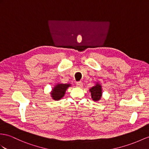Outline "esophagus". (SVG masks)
<instances>
[{
  "mask_svg": "<svg viewBox=\"0 0 149 149\" xmlns=\"http://www.w3.org/2000/svg\"><path fill=\"white\" fill-rule=\"evenodd\" d=\"M77 86L78 87H79V88H81L83 86V83L81 81H78L77 83Z\"/></svg>",
  "mask_w": 149,
  "mask_h": 149,
  "instance_id": "esophagus-1",
  "label": "esophagus"
}]
</instances>
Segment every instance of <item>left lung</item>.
<instances>
[{"label":"left lung","mask_w":149,"mask_h":149,"mask_svg":"<svg viewBox=\"0 0 149 149\" xmlns=\"http://www.w3.org/2000/svg\"><path fill=\"white\" fill-rule=\"evenodd\" d=\"M91 97L94 102L99 101L102 97V87L99 81H95V85L89 90Z\"/></svg>","instance_id":"left-lung-1"}]
</instances>
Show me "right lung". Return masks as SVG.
<instances>
[{
    "mask_svg": "<svg viewBox=\"0 0 149 149\" xmlns=\"http://www.w3.org/2000/svg\"><path fill=\"white\" fill-rule=\"evenodd\" d=\"M71 86V84L70 83H57L50 92V97L54 100L58 101L61 100L64 96L66 90Z\"/></svg>",
    "mask_w": 149,
    "mask_h": 149,
    "instance_id": "add662e5",
    "label": "right lung"
}]
</instances>
